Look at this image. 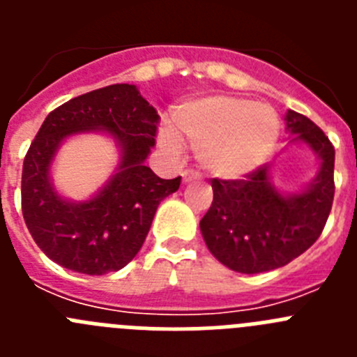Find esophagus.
Masks as SVG:
<instances>
[{"label":"esophagus","instance_id":"obj_1","mask_svg":"<svg viewBox=\"0 0 357 357\" xmlns=\"http://www.w3.org/2000/svg\"><path fill=\"white\" fill-rule=\"evenodd\" d=\"M182 178H184V182L197 181V178H198V173L193 172V169H185V172L182 173Z\"/></svg>","mask_w":357,"mask_h":357}]
</instances>
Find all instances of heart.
<instances>
[{
    "label": "heart",
    "mask_w": 357,
    "mask_h": 357,
    "mask_svg": "<svg viewBox=\"0 0 357 357\" xmlns=\"http://www.w3.org/2000/svg\"><path fill=\"white\" fill-rule=\"evenodd\" d=\"M279 130V118L270 107L218 94L178 107L173 130L160 132V144L175 151L184 141L198 148V160L211 175L238 178L266 159Z\"/></svg>",
    "instance_id": "obj_1"
}]
</instances>
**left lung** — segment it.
<instances>
[{
	"instance_id": "obj_1",
	"label": "left lung",
	"mask_w": 357,
	"mask_h": 357,
	"mask_svg": "<svg viewBox=\"0 0 357 357\" xmlns=\"http://www.w3.org/2000/svg\"><path fill=\"white\" fill-rule=\"evenodd\" d=\"M286 125L321 159L317 181L304 193L282 197L268 182V166L243 178H213V204L200 220L207 248L227 268L263 273L304 254L326 227L334 198V146L324 130L289 110Z\"/></svg>"
}]
</instances>
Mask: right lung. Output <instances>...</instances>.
I'll use <instances>...</instances> for the list:
<instances>
[{"label":"right lung","mask_w":357,"mask_h":357,"mask_svg":"<svg viewBox=\"0 0 357 357\" xmlns=\"http://www.w3.org/2000/svg\"><path fill=\"white\" fill-rule=\"evenodd\" d=\"M160 118L135 85L114 84L62 103L48 114L23 162L21 209L37 247L56 264L105 275L127 266L141 250L155 211L181 185L144 166ZM103 128L122 144L120 172L89 202L71 204L52 191L49 162L58 143L75 131Z\"/></svg>","instance_id":"right-lung-1"}]
</instances>
